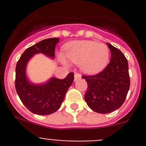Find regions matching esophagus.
<instances>
[{
	"instance_id": "obj_1",
	"label": "esophagus",
	"mask_w": 146,
	"mask_h": 146,
	"mask_svg": "<svg viewBox=\"0 0 146 146\" xmlns=\"http://www.w3.org/2000/svg\"><path fill=\"white\" fill-rule=\"evenodd\" d=\"M81 78V74H79V73H76L74 74V81H77V80H79Z\"/></svg>"
}]
</instances>
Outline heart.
Wrapping results in <instances>:
<instances>
[{"mask_svg": "<svg viewBox=\"0 0 146 146\" xmlns=\"http://www.w3.org/2000/svg\"><path fill=\"white\" fill-rule=\"evenodd\" d=\"M65 55L70 61L80 64L82 72L89 74L102 71L108 65L110 58L108 46L94 41H77L67 44ZM60 59L65 63L63 55Z\"/></svg>", "mask_w": 146, "mask_h": 146, "instance_id": "b5f03b06", "label": "heart"}]
</instances>
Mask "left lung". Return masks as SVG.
<instances>
[{
  "label": "left lung",
  "instance_id": "1",
  "mask_svg": "<svg viewBox=\"0 0 146 146\" xmlns=\"http://www.w3.org/2000/svg\"><path fill=\"white\" fill-rule=\"evenodd\" d=\"M111 60L104 70L94 75H82L88 83L85 100L99 113H109L121 108L130 86L127 59L118 48L108 44Z\"/></svg>",
  "mask_w": 146,
  "mask_h": 146
}]
</instances>
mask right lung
Here are the masks:
<instances>
[{"label": "right lung", "instance_id": "add662e5", "mask_svg": "<svg viewBox=\"0 0 146 146\" xmlns=\"http://www.w3.org/2000/svg\"><path fill=\"white\" fill-rule=\"evenodd\" d=\"M58 38L44 39L25 50L16 66L15 88L23 104L31 113L50 115L61 106L67 90L74 81V73L70 72L64 79L52 78L44 85L30 83L25 76V66L34 54L42 52L53 58Z\"/></svg>", "mask_w": 146, "mask_h": 146}]
</instances>
